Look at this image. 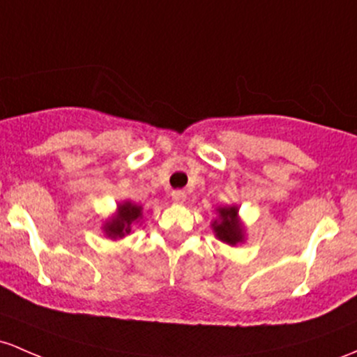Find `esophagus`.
Here are the masks:
<instances>
[{"label":"esophagus","instance_id":"34e87169","mask_svg":"<svg viewBox=\"0 0 357 357\" xmlns=\"http://www.w3.org/2000/svg\"><path fill=\"white\" fill-rule=\"evenodd\" d=\"M171 197L176 203H183L186 199V193H185V191H181V190H176V191H172Z\"/></svg>","mask_w":357,"mask_h":357}]
</instances>
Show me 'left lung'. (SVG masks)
I'll list each match as a JSON object with an SVG mask.
<instances>
[{"instance_id":"1","label":"left lung","mask_w":357,"mask_h":357,"mask_svg":"<svg viewBox=\"0 0 357 357\" xmlns=\"http://www.w3.org/2000/svg\"><path fill=\"white\" fill-rule=\"evenodd\" d=\"M220 222L213 223V230L220 241L227 244H237L242 241V227L237 220V208H220Z\"/></svg>"}]
</instances>
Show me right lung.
<instances>
[{"label": "right lung", "mask_w": 357, "mask_h": 357, "mask_svg": "<svg viewBox=\"0 0 357 357\" xmlns=\"http://www.w3.org/2000/svg\"><path fill=\"white\" fill-rule=\"evenodd\" d=\"M140 206L132 205V203H125V205H120L119 215L113 218L112 222L107 223L105 227V232L108 234L109 237H123L125 234L130 232V225L132 222H135L137 218L140 217Z\"/></svg>", "instance_id": "right-lung-1"}]
</instances>
